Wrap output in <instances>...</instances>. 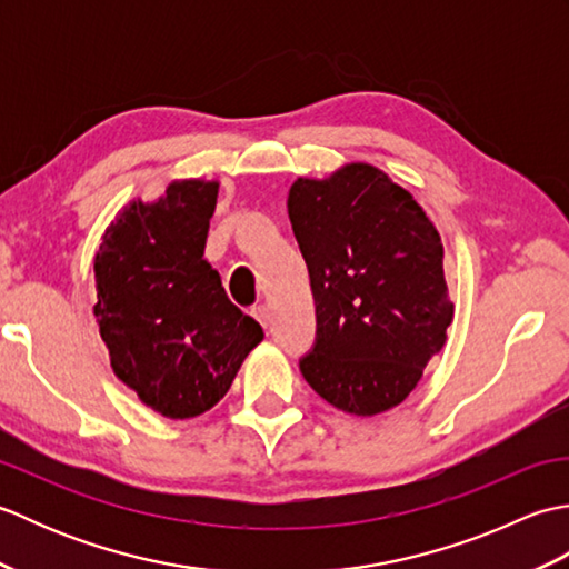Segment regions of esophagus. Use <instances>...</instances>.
Instances as JSON below:
<instances>
[{"instance_id":"34e87169","label":"esophagus","mask_w":569,"mask_h":569,"mask_svg":"<svg viewBox=\"0 0 569 569\" xmlns=\"http://www.w3.org/2000/svg\"><path fill=\"white\" fill-rule=\"evenodd\" d=\"M251 316L257 318V320L263 325V328H266V325H269V308H266V306H257V308H251Z\"/></svg>"}]
</instances>
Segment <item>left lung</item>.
Masks as SVG:
<instances>
[{
    "instance_id": "1",
    "label": "left lung",
    "mask_w": 569,
    "mask_h": 569,
    "mask_svg": "<svg viewBox=\"0 0 569 569\" xmlns=\"http://www.w3.org/2000/svg\"><path fill=\"white\" fill-rule=\"evenodd\" d=\"M288 217L318 312L306 381L352 416L403 403L455 318L438 229L406 188L361 161L296 178Z\"/></svg>"
}]
</instances>
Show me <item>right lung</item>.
<instances>
[{
	"label": "right lung",
	"mask_w": 569,
	"mask_h": 569,
	"mask_svg": "<svg viewBox=\"0 0 569 569\" xmlns=\"http://www.w3.org/2000/svg\"><path fill=\"white\" fill-rule=\"evenodd\" d=\"M220 180H173L127 202L94 251L92 306L114 377L171 420L220 403L261 325L227 298L204 241Z\"/></svg>",
	"instance_id": "add662e5"
}]
</instances>
